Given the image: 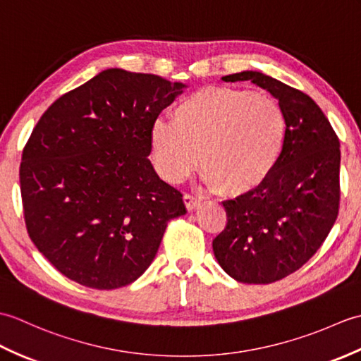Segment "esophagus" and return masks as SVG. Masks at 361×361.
Masks as SVG:
<instances>
[{
    "instance_id": "34e87169",
    "label": "esophagus",
    "mask_w": 361,
    "mask_h": 361,
    "mask_svg": "<svg viewBox=\"0 0 361 361\" xmlns=\"http://www.w3.org/2000/svg\"><path fill=\"white\" fill-rule=\"evenodd\" d=\"M183 200H185V204H186V208L189 209V211H192V209H195L198 204H200V198L198 197H195V195H190V194H185L183 195Z\"/></svg>"
}]
</instances>
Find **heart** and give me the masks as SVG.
I'll return each instance as SVG.
<instances>
[{"instance_id":"obj_1","label":"heart","mask_w":361,"mask_h":361,"mask_svg":"<svg viewBox=\"0 0 361 361\" xmlns=\"http://www.w3.org/2000/svg\"><path fill=\"white\" fill-rule=\"evenodd\" d=\"M287 121L267 93L208 87L181 99L172 121L150 130L152 161L169 183H180L200 157L203 180L221 194L242 195L267 180L282 153Z\"/></svg>"}]
</instances>
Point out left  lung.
<instances>
[{"label":"left lung","instance_id":"1","mask_svg":"<svg viewBox=\"0 0 361 361\" xmlns=\"http://www.w3.org/2000/svg\"><path fill=\"white\" fill-rule=\"evenodd\" d=\"M279 101L286 142L264 183L224 202L226 226L212 240L224 270L243 283H271L299 270L331 233L340 208V141L310 96L270 75L242 71Z\"/></svg>","mask_w":361,"mask_h":361}]
</instances>
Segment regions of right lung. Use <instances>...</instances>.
Listing matches in <instances>:
<instances>
[{"instance_id":"add662e5","label":"right lung","mask_w":361,"mask_h":361,"mask_svg":"<svg viewBox=\"0 0 361 361\" xmlns=\"http://www.w3.org/2000/svg\"><path fill=\"white\" fill-rule=\"evenodd\" d=\"M186 88L111 68L60 96L23 149L25 221L38 251L90 288L128 286L155 259L183 194L157 175L150 130Z\"/></svg>"}]
</instances>
